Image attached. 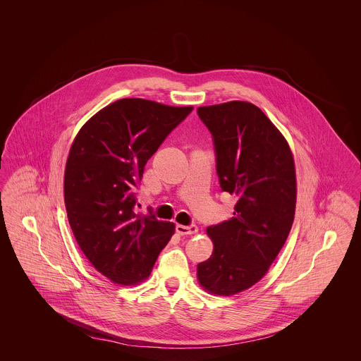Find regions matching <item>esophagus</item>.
Here are the masks:
<instances>
[{"label":"esophagus","instance_id":"obj_1","mask_svg":"<svg viewBox=\"0 0 361 361\" xmlns=\"http://www.w3.org/2000/svg\"><path fill=\"white\" fill-rule=\"evenodd\" d=\"M176 231L180 235H190L197 233V226L196 224H190V226H183V224H177L176 226Z\"/></svg>","mask_w":361,"mask_h":361}]
</instances>
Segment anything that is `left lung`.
<instances>
[{
	"label": "left lung",
	"mask_w": 361,
	"mask_h": 361,
	"mask_svg": "<svg viewBox=\"0 0 361 361\" xmlns=\"http://www.w3.org/2000/svg\"><path fill=\"white\" fill-rule=\"evenodd\" d=\"M197 115L212 135L219 185L238 197L230 221L207 228L214 252L197 264V279L228 296L261 280L284 246L295 216V165L287 140L256 105L200 106Z\"/></svg>",
	"instance_id": "8db88e82"
}]
</instances>
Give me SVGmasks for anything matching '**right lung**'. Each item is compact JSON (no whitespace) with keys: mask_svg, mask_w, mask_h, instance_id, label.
Returning <instances> with one entry per match:
<instances>
[{"mask_svg":"<svg viewBox=\"0 0 361 361\" xmlns=\"http://www.w3.org/2000/svg\"><path fill=\"white\" fill-rule=\"evenodd\" d=\"M192 106L121 99L86 121L74 139L65 169L70 227L92 265L119 284L150 275L174 224L149 211L135 212L137 185L147 159Z\"/></svg>","mask_w":361,"mask_h":361,"instance_id":"right-lung-1","label":"right lung"}]
</instances>
